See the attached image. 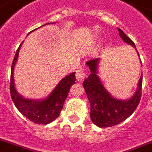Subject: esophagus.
<instances>
[{
	"instance_id": "esophagus-1",
	"label": "esophagus",
	"mask_w": 152,
	"mask_h": 152,
	"mask_svg": "<svg viewBox=\"0 0 152 152\" xmlns=\"http://www.w3.org/2000/svg\"><path fill=\"white\" fill-rule=\"evenodd\" d=\"M87 76H88V72L84 68H80V69H79V70L76 71V80L78 81H83Z\"/></svg>"
}]
</instances>
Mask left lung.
<instances>
[{"mask_svg":"<svg viewBox=\"0 0 152 152\" xmlns=\"http://www.w3.org/2000/svg\"><path fill=\"white\" fill-rule=\"evenodd\" d=\"M118 30L123 40L128 45H132L136 50L132 40L120 28H118ZM99 61V58H96L86 63L91 73L84 80L83 86L91 105L90 118L91 121L99 127H112L127 119L136 109L140 101L143 76L141 75L137 90L130 99L127 100L115 99L104 88L97 76Z\"/></svg>","mask_w":152,"mask_h":152,"instance_id":"1","label":"left lung"}]
</instances>
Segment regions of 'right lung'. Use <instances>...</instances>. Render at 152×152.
<instances>
[{
	"label": "right lung",
	"mask_w": 152,
	"mask_h": 152,
	"mask_svg": "<svg viewBox=\"0 0 152 152\" xmlns=\"http://www.w3.org/2000/svg\"><path fill=\"white\" fill-rule=\"evenodd\" d=\"M22 43L16 52L15 57L12 64L10 79V94L12 99L20 112L28 120L39 124H48L54 121L61 114L64 103L68 96L70 88L72 84H75L76 72H72L65 77H64L59 82V84L56 85L54 90L51 92V94L45 99L37 100L23 97L17 92L15 88L13 79L14 67L17 61Z\"/></svg>",
	"instance_id": "right-lung-1"
}]
</instances>
